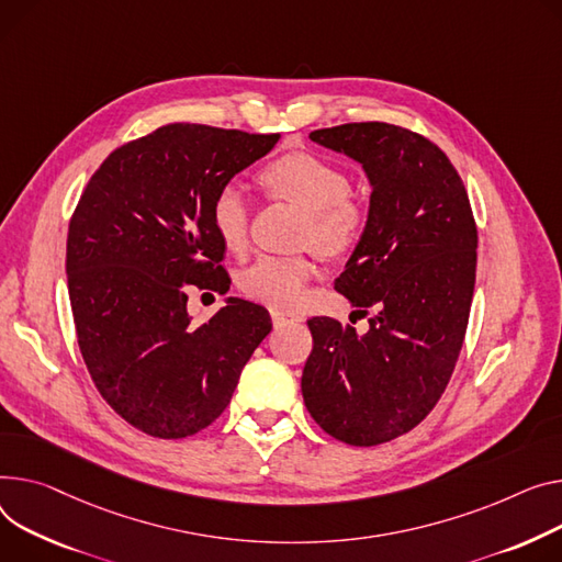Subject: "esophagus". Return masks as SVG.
I'll use <instances>...</instances> for the list:
<instances>
[{
    "label": "esophagus",
    "mask_w": 562,
    "mask_h": 562,
    "mask_svg": "<svg viewBox=\"0 0 562 562\" xmlns=\"http://www.w3.org/2000/svg\"><path fill=\"white\" fill-rule=\"evenodd\" d=\"M271 318H273V325H276V327L301 325V323H303V316L291 314V312H280V310H273V312H271Z\"/></svg>",
    "instance_id": "esophagus-1"
}]
</instances>
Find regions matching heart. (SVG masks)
<instances>
[{
  "label": "heart",
  "instance_id": "1",
  "mask_svg": "<svg viewBox=\"0 0 562 562\" xmlns=\"http://www.w3.org/2000/svg\"><path fill=\"white\" fill-rule=\"evenodd\" d=\"M261 184L276 196L307 212L305 241L325 255H344L357 246L366 228V207L350 194V178L339 167L312 154H289L273 160L259 173ZM248 201L237 182L221 184L210 221L221 244L241 250L248 235ZM312 261L305 257L259 255L239 276L246 295L273 307L301 303L312 278Z\"/></svg>",
  "mask_w": 562,
  "mask_h": 562
}]
</instances>
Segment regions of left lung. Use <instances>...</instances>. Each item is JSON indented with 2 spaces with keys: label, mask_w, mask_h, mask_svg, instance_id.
<instances>
[{
  "label": "left lung",
  "mask_w": 562,
  "mask_h": 562,
  "mask_svg": "<svg viewBox=\"0 0 562 562\" xmlns=\"http://www.w3.org/2000/svg\"><path fill=\"white\" fill-rule=\"evenodd\" d=\"M310 139L359 162L370 182L368 221L334 289L368 331L310 318L303 370L312 418L357 447L414 429L457 366L474 293L476 226L461 176L427 137L384 122L344 124Z\"/></svg>",
  "instance_id": "1"
}]
</instances>
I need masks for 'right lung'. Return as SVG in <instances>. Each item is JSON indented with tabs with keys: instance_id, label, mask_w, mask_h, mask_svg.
<instances>
[{
	"instance_id": "obj_1",
	"label": "right lung",
	"mask_w": 562,
	"mask_h": 562,
	"mask_svg": "<svg viewBox=\"0 0 562 562\" xmlns=\"http://www.w3.org/2000/svg\"><path fill=\"white\" fill-rule=\"evenodd\" d=\"M278 139L167 124L115 148L74 210L65 271L79 348L101 397L148 436L212 425L273 327L244 297L194 325L187 291L231 289L210 205Z\"/></svg>"
}]
</instances>
